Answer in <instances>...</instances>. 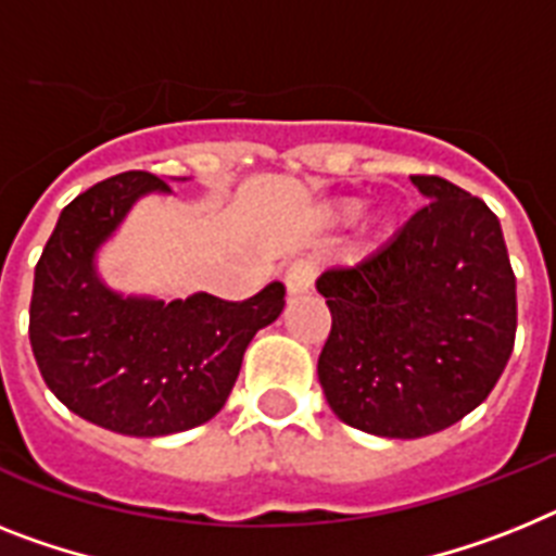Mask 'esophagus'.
Masks as SVG:
<instances>
[{
    "instance_id": "obj_1",
    "label": "esophagus",
    "mask_w": 556,
    "mask_h": 556,
    "mask_svg": "<svg viewBox=\"0 0 556 556\" xmlns=\"http://www.w3.org/2000/svg\"><path fill=\"white\" fill-rule=\"evenodd\" d=\"M316 279V263L314 260H293L286 270V288L291 296H302L311 291Z\"/></svg>"
}]
</instances>
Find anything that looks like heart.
I'll return each mask as SVG.
<instances>
[{"mask_svg": "<svg viewBox=\"0 0 556 556\" xmlns=\"http://www.w3.org/2000/svg\"><path fill=\"white\" fill-rule=\"evenodd\" d=\"M336 214H339L342 220H353V217L362 214V203H358V200H344V203H339Z\"/></svg>", "mask_w": 556, "mask_h": 556, "instance_id": "1", "label": "heart"}]
</instances>
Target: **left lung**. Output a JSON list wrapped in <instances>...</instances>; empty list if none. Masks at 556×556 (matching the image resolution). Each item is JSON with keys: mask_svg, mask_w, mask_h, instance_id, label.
<instances>
[{"mask_svg": "<svg viewBox=\"0 0 556 556\" xmlns=\"http://www.w3.org/2000/svg\"><path fill=\"white\" fill-rule=\"evenodd\" d=\"M429 200L353 268L316 279L333 316L319 384L344 424L424 438L492 393L517 330L515 270L501 220L480 198L413 175Z\"/></svg>", "mask_w": 556, "mask_h": 556, "instance_id": "1", "label": "left lung"}]
</instances>
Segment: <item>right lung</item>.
I'll use <instances>...</instances> for the list:
<instances>
[{"label":"right lung","mask_w":556,"mask_h":556,"mask_svg":"<svg viewBox=\"0 0 556 556\" xmlns=\"http://www.w3.org/2000/svg\"><path fill=\"white\" fill-rule=\"evenodd\" d=\"M152 191L172 189L149 172H124L78 194L41 251L30 300L45 384L84 421L135 438L184 432L220 413L245 348L286 307L282 282L245 302L112 291L98 274V249Z\"/></svg>","instance_id":"obj_1"}]
</instances>
